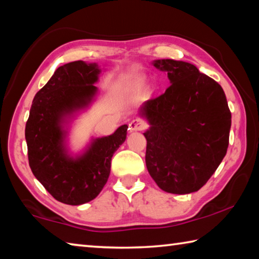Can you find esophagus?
Segmentation results:
<instances>
[{
	"mask_svg": "<svg viewBox=\"0 0 259 259\" xmlns=\"http://www.w3.org/2000/svg\"><path fill=\"white\" fill-rule=\"evenodd\" d=\"M146 123L143 120L140 119H135L130 122L129 124V130L130 133H134V131H142L144 129H146Z\"/></svg>",
	"mask_w": 259,
	"mask_h": 259,
	"instance_id": "34e87169",
	"label": "esophagus"
}]
</instances>
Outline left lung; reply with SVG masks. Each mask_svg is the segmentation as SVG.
Segmentation results:
<instances>
[{"label": "left lung", "instance_id": "8db88e82", "mask_svg": "<svg viewBox=\"0 0 259 259\" xmlns=\"http://www.w3.org/2000/svg\"><path fill=\"white\" fill-rule=\"evenodd\" d=\"M153 65L166 72L171 85L139 109L150 123L146 166L161 190L188 194L209 181L226 155L231 112L223 88L194 65L172 59Z\"/></svg>", "mask_w": 259, "mask_h": 259}]
</instances>
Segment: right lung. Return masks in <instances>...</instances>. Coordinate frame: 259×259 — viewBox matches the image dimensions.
Masks as SVG:
<instances>
[{
  "label": "right lung",
  "mask_w": 259,
  "mask_h": 259,
  "mask_svg": "<svg viewBox=\"0 0 259 259\" xmlns=\"http://www.w3.org/2000/svg\"><path fill=\"white\" fill-rule=\"evenodd\" d=\"M100 69L97 64L72 61L56 69L35 95L25 137L32 172L59 202L78 205L94 200L106 184L112 156L124 143L128 125L111 136L93 139L76 157L66 150V124L95 96Z\"/></svg>",
  "instance_id": "right-lung-1"
}]
</instances>
